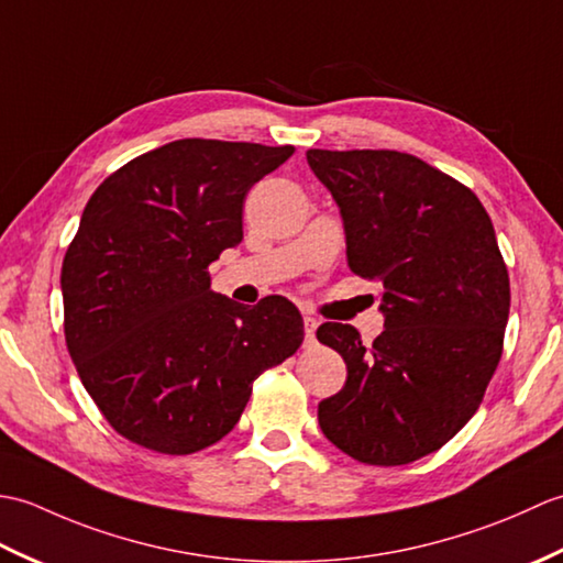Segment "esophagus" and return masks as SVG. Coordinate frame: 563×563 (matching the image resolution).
<instances>
[{
  "instance_id": "34e87169",
  "label": "esophagus",
  "mask_w": 563,
  "mask_h": 563,
  "mask_svg": "<svg viewBox=\"0 0 563 563\" xmlns=\"http://www.w3.org/2000/svg\"><path fill=\"white\" fill-rule=\"evenodd\" d=\"M305 339L312 343L314 341V333H317V327H319V321L314 319V317H309V314H305Z\"/></svg>"
}]
</instances>
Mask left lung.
Here are the masks:
<instances>
[{"label":"left lung","instance_id":"left-lung-1","mask_svg":"<svg viewBox=\"0 0 563 563\" xmlns=\"http://www.w3.org/2000/svg\"><path fill=\"white\" fill-rule=\"evenodd\" d=\"M307 162L339 206L349 268L382 285L385 317L369 349L351 324L317 329L349 367L319 401L321 433L357 462H413L476 413L504 351L510 283L492 218L411 154L309 150Z\"/></svg>","mask_w":563,"mask_h":563}]
</instances>
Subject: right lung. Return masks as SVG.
I'll list each match as a JSON object with an SVG mask.
<instances>
[{"label":"right lung","mask_w":563,"mask_h":563,"mask_svg":"<svg viewBox=\"0 0 563 563\" xmlns=\"http://www.w3.org/2000/svg\"><path fill=\"white\" fill-rule=\"evenodd\" d=\"M295 150L176 140L93 190L59 275L65 339L84 389L118 433L190 454L236 426L254 379L305 339L297 307H242L208 266L244 239L249 188Z\"/></svg>","instance_id":"1"}]
</instances>
